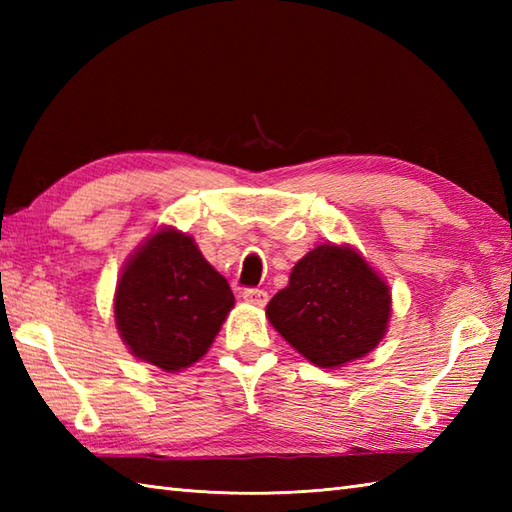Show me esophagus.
Returning <instances> with one entry per match:
<instances>
[{"label":"esophagus","instance_id":"obj_1","mask_svg":"<svg viewBox=\"0 0 512 512\" xmlns=\"http://www.w3.org/2000/svg\"><path fill=\"white\" fill-rule=\"evenodd\" d=\"M242 297L250 303H255V306H266L268 301V292L266 290H259V288H244L242 290Z\"/></svg>","mask_w":512,"mask_h":512}]
</instances>
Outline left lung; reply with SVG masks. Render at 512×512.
Segmentation results:
<instances>
[{"mask_svg": "<svg viewBox=\"0 0 512 512\" xmlns=\"http://www.w3.org/2000/svg\"><path fill=\"white\" fill-rule=\"evenodd\" d=\"M391 297L365 259L323 244L297 262L290 284L268 301V321L319 367H339L383 339Z\"/></svg>", "mask_w": 512, "mask_h": 512, "instance_id": "8db88e82", "label": "left lung"}]
</instances>
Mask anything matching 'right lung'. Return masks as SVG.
Returning a JSON list of instances; mask_svg holds the SVG:
<instances>
[{
  "instance_id": "right-lung-1",
  "label": "right lung",
  "mask_w": 512,
  "mask_h": 512,
  "mask_svg": "<svg viewBox=\"0 0 512 512\" xmlns=\"http://www.w3.org/2000/svg\"><path fill=\"white\" fill-rule=\"evenodd\" d=\"M235 297L189 235L160 231L116 286L118 332L136 358L178 372L204 356Z\"/></svg>"
}]
</instances>
